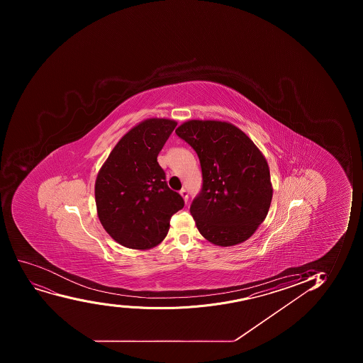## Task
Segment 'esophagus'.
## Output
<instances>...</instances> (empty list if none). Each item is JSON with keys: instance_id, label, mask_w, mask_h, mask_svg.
<instances>
[{"instance_id": "esophagus-1", "label": "esophagus", "mask_w": 363, "mask_h": 363, "mask_svg": "<svg viewBox=\"0 0 363 363\" xmlns=\"http://www.w3.org/2000/svg\"><path fill=\"white\" fill-rule=\"evenodd\" d=\"M179 194H181V196H182V198H184V202H186V203H187V202H188V191H186V189H181V191H179Z\"/></svg>"}]
</instances>
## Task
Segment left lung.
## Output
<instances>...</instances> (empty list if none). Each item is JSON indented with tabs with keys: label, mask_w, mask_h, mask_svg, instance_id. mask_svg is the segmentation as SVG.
Returning <instances> with one entry per match:
<instances>
[{
	"label": "left lung",
	"mask_w": 363,
	"mask_h": 363,
	"mask_svg": "<svg viewBox=\"0 0 363 363\" xmlns=\"http://www.w3.org/2000/svg\"><path fill=\"white\" fill-rule=\"evenodd\" d=\"M175 133L196 151L201 163V193L191 206L199 232L221 247L247 240L272 201L265 156L232 123L191 119Z\"/></svg>",
	"instance_id": "1"
}]
</instances>
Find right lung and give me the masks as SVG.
<instances>
[{"instance_id":"add662e5","label":"right lung","mask_w":363,"mask_h":363,"mask_svg":"<svg viewBox=\"0 0 363 363\" xmlns=\"http://www.w3.org/2000/svg\"><path fill=\"white\" fill-rule=\"evenodd\" d=\"M176 125L172 119H144L118 140L98 172V218L124 247L144 251L161 244L172 214L184 208V199L167 186L157 162Z\"/></svg>"}]
</instances>
